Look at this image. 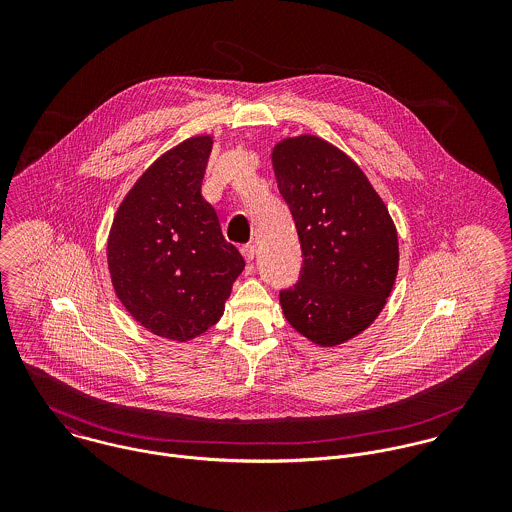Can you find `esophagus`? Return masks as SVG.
<instances>
[{"instance_id":"34e87169","label":"esophagus","mask_w":512,"mask_h":512,"mask_svg":"<svg viewBox=\"0 0 512 512\" xmlns=\"http://www.w3.org/2000/svg\"><path fill=\"white\" fill-rule=\"evenodd\" d=\"M240 252H242V256H244L246 262H252L254 256H256V246H254V244H244V246L240 248Z\"/></svg>"}]
</instances>
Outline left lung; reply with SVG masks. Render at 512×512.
Returning <instances> with one entry per match:
<instances>
[{
  "label": "left lung",
  "instance_id": "left-lung-1",
  "mask_svg": "<svg viewBox=\"0 0 512 512\" xmlns=\"http://www.w3.org/2000/svg\"><path fill=\"white\" fill-rule=\"evenodd\" d=\"M278 189L292 211L303 252L299 282L280 293L293 329L319 347L366 331L398 276V232L363 169L311 134L272 149Z\"/></svg>",
  "mask_w": 512,
  "mask_h": 512
}]
</instances>
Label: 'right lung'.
<instances>
[{"instance_id":"obj_1","label":"right lung","mask_w":512,"mask_h":512,"mask_svg":"<svg viewBox=\"0 0 512 512\" xmlns=\"http://www.w3.org/2000/svg\"><path fill=\"white\" fill-rule=\"evenodd\" d=\"M211 149L213 136H193L159 155L120 203L108 234L114 292L144 329L167 341L205 335L244 270L201 195Z\"/></svg>"}]
</instances>
